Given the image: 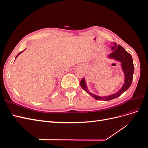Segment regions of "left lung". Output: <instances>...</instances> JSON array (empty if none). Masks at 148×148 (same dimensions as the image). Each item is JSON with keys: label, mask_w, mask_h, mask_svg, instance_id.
<instances>
[{"label": "left lung", "mask_w": 148, "mask_h": 148, "mask_svg": "<svg viewBox=\"0 0 148 148\" xmlns=\"http://www.w3.org/2000/svg\"><path fill=\"white\" fill-rule=\"evenodd\" d=\"M114 47H112V50L114 51L109 56V57L117 60L122 63L121 65H122V68L125 73V83L123 84L122 88L118 92L108 96L101 97L96 96L91 92H89L88 91L84 78H83L81 80V82H80V86L85 91H86L89 95L93 97L96 100L108 101L114 99L115 98H117L125 91H127L130 86H131V84L132 83L133 75L134 72V65L133 63L132 57L130 55V53H129L125 51V49L120 45L117 46V43L115 42L114 43Z\"/></svg>", "instance_id": "8db88e82"}]
</instances>
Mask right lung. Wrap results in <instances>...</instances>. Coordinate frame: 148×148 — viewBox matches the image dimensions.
Masks as SVG:
<instances>
[{"label":"right lung","instance_id":"obj_1","mask_svg":"<svg viewBox=\"0 0 148 148\" xmlns=\"http://www.w3.org/2000/svg\"><path fill=\"white\" fill-rule=\"evenodd\" d=\"M22 52H23V51H22ZM20 52V53H18V55H17V56H16V57H18V55H20V53H21V52Z\"/></svg>","mask_w":148,"mask_h":148}]
</instances>
